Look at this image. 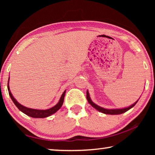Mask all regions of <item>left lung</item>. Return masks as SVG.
Listing matches in <instances>:
<instances>
[{
  "mask_svg": "<svg viewBox=\"0 0 155 155\" xmlns=\"http://www.w3.org/2000/svg\"><path fill=\"white\" fill-rule=\"evenodd\" d=\"M87 100L88 101V103H90L91 106H92L94 109H96L97 111H98L100 112L103 113V114H109V115H118V114H122L123 113H125L126 111H128V110L130 109L131 108H133L134 107L136 103H137V101L139 100H137V101L135 102V103H133V104H131L130 106L125 107V108H122V109H105L103 108V107H101L98 105H97L96 104H95L94 102L91 101V99L90 96V94H89L88 90H87Z\"/></svg>",
  "mask_w": 155,
  "mask_h": 155,
  "instance_id": "8db88e82",
  "label": "left lung"
}]
</instances>
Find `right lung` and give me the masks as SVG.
<instances>
[{
  "mask_svg": "<svg viewBox=\"0 0 155 155\" xmlns=\"http://www.w3.org/2000/svg\"><path fill=\"white\" fill-rule=\"evenodd\" d=\"M9 78L8 79V83H7V89H8V91H9V96L11 97V98L12 100V101L14 102V103L15 104V105L16 106L18 109L20 110V111H22V113H24L25 114L28 115L31 117H34V118H44V117H47L51 115L52 114H54V113H56L58 110L61 108L63 103H64V96L65 94V91L66 90H65L64 91V93L62 94V95L60 98L59 101L58 102L56 105H54V107H51V108L48 109H31V108H28L27 107H25L22 105V104H20L15 99V98L13 96L12 94L10 91L9 89Z\"/></svg>",
  "mask_w": 155,
  "mask_h": 155,
  "instance_id": "obj_1",
  "label": "right lung"
}]
</instances>
